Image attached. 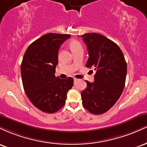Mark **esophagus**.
<instances>
[{
  "mask_svg": "<svg viewBox=\"0 0 147 147\" xmlns=\"http://www.w3.org/2000/svg\"><path fill=\"white\" fill-rule=\"evenodd\" d=\"M73 79H74V82H77V81L78 80V79H76V78H74Z\"/></svg>",
  "mask_w": 147,
  "mask_h": 147,
  "instance_id": "esophagus-1",
  "label": "esophagus"
}]
</instances>
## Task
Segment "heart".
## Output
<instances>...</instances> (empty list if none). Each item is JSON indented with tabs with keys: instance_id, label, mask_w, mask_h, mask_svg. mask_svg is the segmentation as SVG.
<instances>
[{
	"instance_id": "heart-1",
	"label": "heart",
	"mask_w": 147,
	"mask_h": 147,
	"mask_svg": "<svg viewBox=\"0 0 147 147\" xmlns=\"http://www.w3.org/2000/svg\"><path fill=\"white\" fill-rule=\"evenodd\" d=\"M69 46L71 49L72 52L75 51V50H79V49H82V45L78 40L72 39L69 42Z\"/></svg>"
}]
</instances>
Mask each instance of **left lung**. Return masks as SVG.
Returning <instances> with one entry per match:
<instances>
[{
  "mask_svg": "<svg viewBox=\"0 0 147 147\" xmlns=\"http://www.w3.org/2000/svg\"><path fill=\"white\" fill-rule=\"evenodd\" d=\"M79 36L87 45L89 57L86 67L95 71L94 82L86 81L87 88L81 93L82 104L90 113L103 114L122 95L127 72L126 62L119 46L106 36L97 33Z\"/></svg>",
  "mask_w": 147,
  "mask_h": 147,
  "instance_id": "obj_1",
  "label": "left lung"
}]
</instances>
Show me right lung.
Returning a JSON list of instances; mask_svg holds the SVG:
<instances>
[{
  "instance_id": "add662e5",
  "label": "right lung",
  "mask_w": 147,
  "mask_h": 147,
  "mask_svg": "<svg viewBox=\"0 0 147 147\" xmlns=\"http://www.w3.org/2000/svg\"><path fill=\"white\" fill-rule=\"evenodd\" d=\"M70 34L48 33L29 45L21 65L23 88L28 99L37 109L54 113L65 104L67 92L73 79L55 77L61 45Z\"/></svg>"
}]
</instances>
